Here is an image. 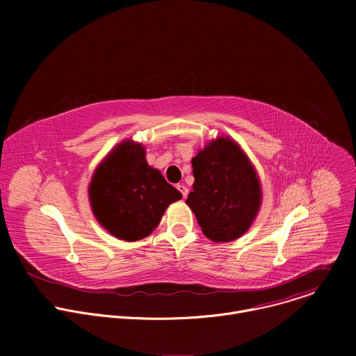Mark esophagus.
Returning a JSON list of instances; mask_svg holds the SVG:
<instances>
[{
    "mask_svg": "<svg viewBox=\"0 0 356 356\" xmlns=\"http://www.w3.org/2000/svg\"><path fill=\"white\" fill-rule=\"evenodd\" d=\"M177 190L181 193L183 198H186V197H187V194H188V188H187L184 184H177Z\"/></svg>",
    "mask_w": 356,
    "mask_h": 356,
    "instance_id": "obj_1",
    "label": "esophagus"
}]
</instances>
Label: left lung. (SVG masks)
<instances>
[{
    "instance_id": "left-lung-1",
    "label": "left lung",
    "mask_w": 356,
    "mask_h": 356,
    "mask_svg": "<svg viewBox=\"0 0 356 356\" xmlns=\"http://www.w3.org/2000/svg\"><path fill=\"white\" fill-rule=\"evenodd\" d=\"M193 191L186 202L209 239L231 242L255 220L262 188L250 161L231 138H217L191 159Z\"/></svg>"
}]
</instances>
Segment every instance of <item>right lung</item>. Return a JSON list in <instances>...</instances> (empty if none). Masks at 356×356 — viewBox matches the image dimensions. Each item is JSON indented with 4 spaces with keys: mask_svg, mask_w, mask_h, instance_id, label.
Wrapping results in <instances>:
<instances>
[{
    "mask_svg": "<svg viewBox=\"0 0 356 356\" xmlns=\"http://www.w3.org/2000/svg\"><path fill=\"white\" fill-rule=\"evenodd\" d=\"M88 197L97 221L115 238L132 242L152 234L181 194L147 165L142 143L124 140L95 169Z\"/></svg>",
    "mask_w": 356,
    "mask_h": 356,
    "instance_id": "obj_1",
    "label": "right lung"
}]
</instances>
